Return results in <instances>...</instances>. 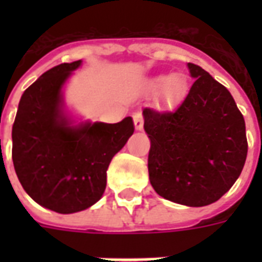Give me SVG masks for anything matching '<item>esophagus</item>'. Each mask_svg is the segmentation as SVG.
<instances>
[{
  "mask_svg": "<svg viewBox=\"0 0 262 262\" xmlns=\"http://www.w3.org/2000/svg\"><path fill=\"white\" fill-rule=\"evenodd\" d=\"M133 120H135V127H136V130H142L143 123H144L142 112H136V114L133 115Z\"/></svg>",
  "mask_w": 262,
  "mask_h": 262,
  "instance_id": "1",
  "label": "esophagus"
}]
</instances>
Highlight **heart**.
Segmentation results:
<instances>
[{
	"instance_id": "obj_1",
	"label": "heart",
	"mask_w": 262,
	"mask_h": 262,
	"mask_svg": "<svg viewBox=\"0 0 262 262\" xmlns=\"http://www.w3.org/2000/svg\"><path fill=\"white\" fill-rule=\"evenodd\" d=\"M154 88L163 86V102L168 106H172L181 101L187 94V81L181 74L159 75L150 81Z\"/></svg>"
}]
</instances>
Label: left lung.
Returning a JSON list of instances; mask_svg holds the SVG:
<instances>
[{
  "label": "left lung",
  "instance_id": "1",
  "mask_svg": "<svg viewBox=\"0 0 262 262\" xmlns=\"http://www.w3.org/2000/svg\"><path fill=\"white\" fill-rule=\"evenodd\" d=\"M195 78L172 112L144 108L150 139L148 177L171 202L206 206L223 196L247 157L246 123L231 94L208 71L188 63Z\"/></svg>",
  "mask_w": 262,
  "mask_h": 262
}]
</instances>
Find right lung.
Instances as JSON below:
<instances>
[{"label": "right lung", "instance_id": "1", "mask_svg": "<svg viewBox=\"0 0 262 262\" xmlns=\"http://www.w3.org/2000/svg\"><path fill=\"white\" fill-rule=\"evenodd\" d=\"M80 64L56 66L26 88L12 126V161L20 185L43 208L64 214L101 199L109 163L135 132L130 116L119 123L71 125L61 88Z\"/></svg>", "mask_w": 262, "mask_h": 262}]
</instances>
